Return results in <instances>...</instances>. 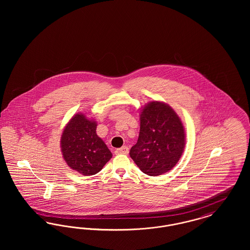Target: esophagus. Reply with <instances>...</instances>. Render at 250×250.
Returning <instances> with one entry per match:
<instances>
[{
  "instance_id": "obj_1",
  "label": "esophagus",
  "mask_w": 250,
  "mask_h": 250,
  "mask_svg": "<svg viewBox=\"0 0 250 250\" xmlns=\"http://www.w3.org/2000/svg\"><path fill=\"white\" fill-rule=\"evenodd\" d=\"M115 154H117V155H120V154H123V155H127V154H128V147H126V146H123L122 148L116 149V151H115Z\"/></svg>"
}]
</instances>
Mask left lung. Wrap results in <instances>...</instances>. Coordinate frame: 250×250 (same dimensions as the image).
Here are the masks:
<instances>
[{
    "label": "left lung",
    "instance_id": "obj_1",
    "mask_svg": "<svg viewBox=\"0 0 250 250\" xmlns=\"http://www.w3.org/2000/svg\"><path fill=\"white\" fill-rule=\"evenodd\" d=\"M141 128L130 157L143 173L158 176L177 164L186 145L183 123L173 108L152 101L141 109Z\"/></svg>",
    "mask_w": 250,
    "mask_h": 250
}]
</instances>
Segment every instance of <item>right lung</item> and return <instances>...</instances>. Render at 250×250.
I'll return each mask as SVG.
<instances>
[{
	"mask_svg": "<svg viewBox=\"0 0 250 250\" xmlns=\"http://www.w3.org/2000/svg\"><path fill=\"white\" fill-rule=\"evenodd\" d=\"M97 124L77 113L64 126L61 137L63 159L72 169L90 176L99 172L112 157L107 145L96 134Z\"/></svg>",
	"mask_w": 250,
	"mask_h": 250,
	"instance_id": "right-lung-1",
	"label": "right lung"
}]
</instances>
